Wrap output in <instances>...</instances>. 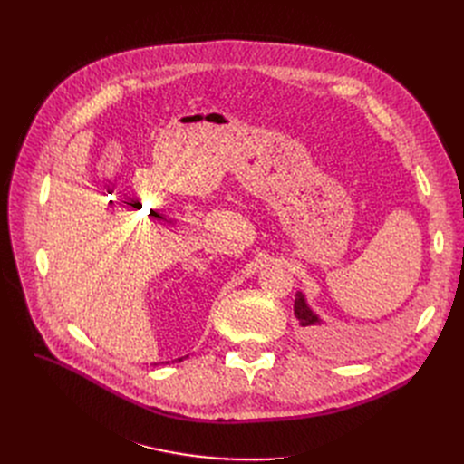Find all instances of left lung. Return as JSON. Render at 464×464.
Wrapping results in <instances>:
<instances>
[{
  "label": "left lung",
  "instance_id": "1",
  "mask_svg": "<svg viewBox=\"0 0 464 464\" xmlns=\"http://www.w3.org/2000/svg\"><path fill=\"white\" fill-rule=\"evenodd\" d=\"M294 312H295V318L299 320V324H301L303 327H318V325H324V320L310 308V304H308V301H306V295L303 294V291H297Z\"/></svg>",
  "mask_w": 464,
  "mask_h": 464
}]
</instances>
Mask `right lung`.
<instances>
[{"label":"right lung","instance_id":"1","mask_svg":"<svg viewBox=\"0 0 464 464\" xmlns=\"http://www.w3.org/2000/svg\"><path fill=\"white\" fill-rule=\"evenodd\" d=\"M186 357H188V355H186ZM179 361H182V357H180V359H179Z\"/></svg>","mask_w":464,"mask_h":464}]
</instances>
